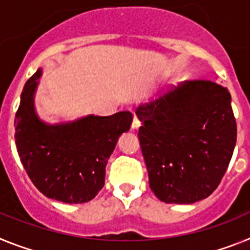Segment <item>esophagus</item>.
<instances>
[{"instance_id": "34e87169", "label": "esophagus", "mask_w": 250, "mask_h": 250, "mask_svg": "<svg viewBox=\"0 0 250 250\" xmlns=\"http://www.w3.org/2000/svg\"><path fill=\"white\" fill-rule=\"evenodd\" d=\"M141 127V121L137 118V117H134L133 122H132V129H138Z\"/></svg>"}]
</instances>
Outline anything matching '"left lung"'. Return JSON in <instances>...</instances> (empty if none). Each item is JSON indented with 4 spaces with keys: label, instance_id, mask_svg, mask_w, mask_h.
Masks as SVG:
<instances>
[{
    "label": "left lung",
    "instance_id": "8db88e82",
    "mask_svg": "<svg viewBox=\"0 0 250 250\" xmlns=\"http://www.w3.org/2000/svg\"><path fill=\"white\" fill-rule=\"evenodd\" d=\"M151 190L167 204H194L218 188L233 156L236 123L227 88L186 80L138 105Z\"/></svg>",
    "mask_w": 250,
    "mask_h": 250
}]
</instances>
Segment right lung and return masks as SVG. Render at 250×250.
I'll use <instances>...</instances> for the list:
<instances>
[{"label": "right lung", "mask_w": 250, "mask_h": 250, "mask_svg": "<svg viewBox=\"0 0 250 250\" xmlns=\"http://www.w3.org/2000/svg\"><path fill=\"white\" fill-rule=\"evenodd\" d=\"M42 69L26 82L15 118L20 160L34 185L46 197L66 204L94 199L105 179L108 158L119 136L129 131L131 112L94 114L69 122H44L35 109V93Z\"/></svg>", "instance_id": "right-lung-1"}]
</instances>
